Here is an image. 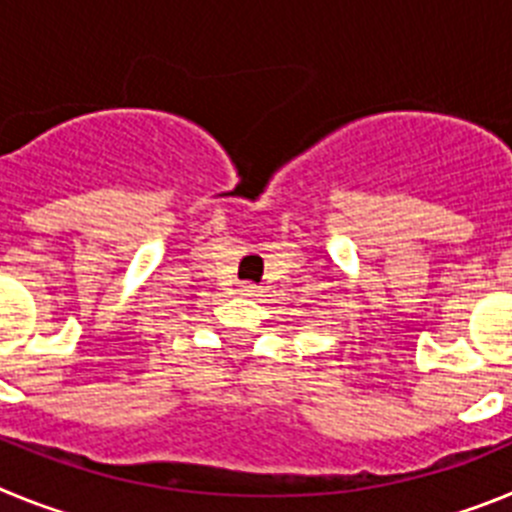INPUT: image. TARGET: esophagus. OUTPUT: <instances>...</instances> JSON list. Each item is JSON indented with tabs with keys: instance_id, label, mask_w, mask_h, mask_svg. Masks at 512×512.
Listing matches in <instances>:
<instances>
[{
	"instance_id": "obj_1",
	"label": "esophagus",
	"mask_w": 512,
	"mask_h": 512,
	"mask_svg": "<svg viewBox=\"0 0 512 512\" xmlns=\"http://www.w3.org/2000/svg\"><path fill=\"white\" fill-rule=\"evenodd\" d=\"M241 292L246 297H256V295H259V287H256V284H251V282H246V284H241Z\"/></svg>"
}]
</instances>
